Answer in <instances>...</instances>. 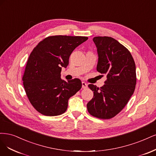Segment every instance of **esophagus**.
Segmentation results:
<instances>
[{
  "mask_svg": "<svg viewBox=\"0 0 156 156\" xmlns=\"http://www.w3.org/2000/svg\"><path fill=\"white\" fill-rule=\"evenodd\" d=\"M87 87V84L85 82H82V88L86 89Z\"/></svg>",
  "mask_w": 156,
  "mask_h": 156,
  "instance_id": "34e87169",
  "label": "esophagus"
}]
</instances>
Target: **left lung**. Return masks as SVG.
Segmentation results:
<instances>
[{
	"label": "left lung",
	"mask_w": 156,
	"mask_h": 156,
	"mask_svg": "<svg viewBox=\"0 0 156 156\" xmlns=\"http://www.w3.org/2000/svg\"><path fill=\"white\" fill-rule=\"evenodd\" d=\"M98 60L97 71L106 74L100 88L89 84L93 98L87 104L88 112L98 119H109L117 115L127 104L136 85V68L128 50L111 37H94Z\"/></svg>",
	"instance_id": "8db88e82"
}]
</instances>
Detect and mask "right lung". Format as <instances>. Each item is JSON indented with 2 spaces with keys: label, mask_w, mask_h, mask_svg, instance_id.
Instances as JSON below:
<instances>
[{
  "label": "right lung",
  "mask_w": 156,
  "mask_h": 156,
  "mask_svg": "<svg viewBox=\"0 0 156 156\" xmlns=\"http://www.w3.org/2000/svg\"><path fill=\"white\" fill-rule=\"evenodd\" d=\"M88 39L82 36H54L44 39L28 58L23 76L25 92L38 112L46 116L65 113L68 100L82 88L81 80L61 78L71 53Z\"/></svg>",
  "instance_id": "obj_1"
}]
</instances>
